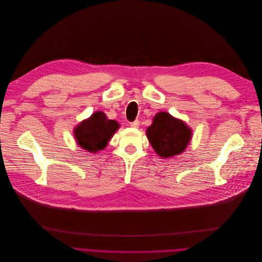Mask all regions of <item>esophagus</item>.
<instances>
[{
    "label": "esophagus",
    "instance_id": "1",
    "mask_svg": "<svg viewBox=\"0 0 262 262\" xmlns=\"http://www.w3.org/2000/svg\"><path fill=\"white\" fill-rule=\"evenodd\" d=\"M139 126H140V121L139 120H135V121L130 123V127H132V128H139Z\"/></svg>",
    "mask_w": 262,
    "mask_h": 262
}]
</instances>
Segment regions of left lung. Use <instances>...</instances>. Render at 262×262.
Returning <instances> with one entry per match:
<instances>
[{
	"mask_svg": "<svg viewBox=\"0 0 262 262\" xmlns=\"http://www.w3.org/2000/svg\"><path fill=\"white\" fill-rule=\"evenodd\" d=\"M147 138L155 151L162 158H169L182 154L189 145L192 136L186 124L166 112H160L146 130Z\"/></svg>",
	"mask_w": 262,
	"mask_h": 262,
	"instance_id": "obj_1",
	"label": "left lung"
}]
</instances>
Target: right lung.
<instances>
[{
	"mask_svg": "<svg viewBox=\"0 0 262 262\" xmlns=\"http://www.w3.org/2000/svg\"><path fill=\"white\" fill-rule=\"evenodd\" d=\"M118 128L119 123L116 120L106 118L103 112L99 111L78 124L74 129V138L84 150L97 152L106 147Z\"/></svg>",
	"mask_w": 262,
	"mask_h": 262,
	"instance_id": "add662e5",
	"label": "right lung"
}]
</instances>
